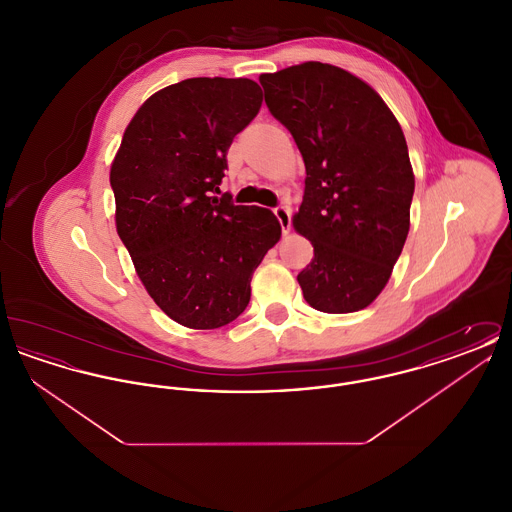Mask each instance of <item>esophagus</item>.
<instances>
[{
  "label": "esophagus",
  "instance_id": "1",
  "mask_svg": "<svg viewBox=\"0 0 512 512\" xmlns=\"http://www.w3.org/2000/svg\"><path fill=\"white\" fill-rule=\"evenodd\" d=\"M274 215H276V219L280 220V224H282L284 236H288L290 226H292V209H290L288 205H280V207L274 209Z\"/></svg>",
  "mask_w": 512,
  "mask_h": 512
}]
</instances>
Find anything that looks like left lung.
<instances>
[{
  "mask_svg": "<svg viewBox=\"0 0 512 512\" xmlns=\"http://www.w3.org/2000/svg\"><path fill=\"white\" fill-rule=\"evenodd\" d=\"M270 113L305 161V194L293 228L313 247L297 274L322 313L368 307L390 280L411 228L414 172L403 130L359 76L307 61L259 76Z\"/></svg>",
  "mask_w": 512,
  "mask_h": 512,
  "instance_id": "1",
  "label": "left lung"
}]
</instances>
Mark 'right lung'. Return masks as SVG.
<instances>
[{"label":"right lung","instance_id":"obj_1","mask_svg":"<svg viewBox=\"0 0 512 512\" xmlns=\"http://www.w3.org/2000/svg\"><path fill=\"white\" fill-rule=\"evenodd\" d=\"M249 78H188L147 98L111 163L115 226L157 307L192 330L240 317L282 226L220 194L226 151L261 109Z\"/></svg>","mask_w":512,"mask_h":512}]
</instances>
